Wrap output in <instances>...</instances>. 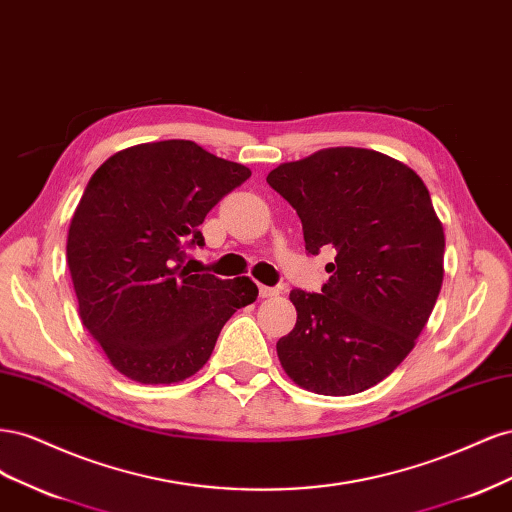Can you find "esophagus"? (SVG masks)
Instances as JSON below:
<instances>
[{
    "mask_svg": "<svg viewBox=\"0 0 512 512\" xmlns=\"http://www.w3.org/2000/svg\"><path fill=\"white\" fill-rule=\"evenodd\" d=\"M280 294V288H271V286H260V297L262 299H271Z\"/></svg>",
    "mask_w": 512,
    "mask_h": 512,
    "instance_id": "esophagus-1",
    "label": "esophagus"
}]
</instances>
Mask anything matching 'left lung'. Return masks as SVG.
I'll return each mask as SVG.
<instances>
[{"instance_id":"obj_1","label":"left lung","mask_w":512,"mask_h":512,"mask_svg":"<svg viewBox=\"0 0 512 512\" xmlns=\"http://www.w3.org/2000/svg\"><path fill=\"white\" fill-rule=\"evenodd\" d=\"M267 183L303 224L307 254L331 250L322 292L294 288L297 324L277 342L286 374L318 395H354L406 359L444 277V230L412 168L359 147L316 151Z\"/></svg>"}]
</instances>
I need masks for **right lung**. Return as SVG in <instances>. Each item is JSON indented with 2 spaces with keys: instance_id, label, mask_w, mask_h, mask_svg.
I'll return each instance as SVG.
<instances>
[{
  "instance_id": "add662e5",
  "label": "right lung",
  "mask_w": 512,
  "mask_h": 512,
  "mask_svg": "<svg viewBox=\"0 0 512 512\" xmlns=\"http://www.w3.org/2000/svg\"><path fill=\"white\" fill-rule=\"evenodd\" d=\"M252 170L192 141L123 149L94 175L68 230V267L85 329L134 382L194 376L226 320L258 297L250 277L192 273L198 226Z\"/></svg>"
}]
</instances>
